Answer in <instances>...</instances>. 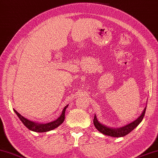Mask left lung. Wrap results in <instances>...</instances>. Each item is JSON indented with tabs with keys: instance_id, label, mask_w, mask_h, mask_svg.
I'll use <instances>...</instances> for the list:
<instances>
[{
	"instance_id": "8db88e82",
	"label": "left lung",
	"mask_w": 158,
	"mask_h": 158,
	"mask_svg": "<svg viewBox=\"0 0 158 158\" xmlns=\"http://www.w3.org/2000/svg\"><path fill=\"white\" fill-rule=\"evenodd\" d=\"M146 108L144 109L143 113L138 117L137 119L134 121L131 122V123H129L123 127H118V128H112L106 126L105 125H103L101 123H99L98 120L97 119V117L95 115L94 119H93V124H94L95 128L99 131V132L102 133L103 134L106 135V136H112V137H123L125 136V135L128 134L131 132L134 128H136L139 123H140L142 120L143 119L144 114H145Z\"/></svg>"
}]
</instances>
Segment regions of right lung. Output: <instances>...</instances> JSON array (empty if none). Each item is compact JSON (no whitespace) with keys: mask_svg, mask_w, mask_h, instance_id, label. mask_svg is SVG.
Listing matches in <instances>:
<instances>
[{"mask_svg":"<svg viewBox=\"0 0 158 158\" xmlns=\"http://www.w3.org/2000/svg\"><path fill=\"white\" fill-rule=\"evenodd\" d=\"M67 106H68V105H67L65 107L63 108L62 114H60V117L58 118L57 119L47 123H37V122L30 121L27 119V118H26L25 117H22V116L20 113H18L15 109H14V110L19 117V118L21 120L22 123H23L28 129H29L30 130L35 131V132H46V131L54 130V129L59 127L60 124L63 123V122L65 120V113Z\"/></svg>","mask_w":158,"mask_h":158,"instance_id":"obj_1","label":"right lung"}]
</instances>
